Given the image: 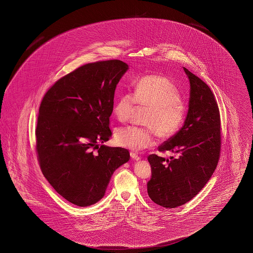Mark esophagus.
<instances>
[{
    "instance_id": "1",
    "label": "esophagus",
    "mask_w": 253,
    "mask_h": 253,
    "mask_svg": "<svg viewBox=\"0 0 253 253\" xmlns=\"http://www.w3.org/2000/svg\"><path fill=\"white\" fill-rule=\"evenodd\" d=\"M129 154H130V157H131L133 160L138 161L141 159V158H140V156H139L138 154H135V153H132V152H130Z\"/></svg>"
}]
</instances>
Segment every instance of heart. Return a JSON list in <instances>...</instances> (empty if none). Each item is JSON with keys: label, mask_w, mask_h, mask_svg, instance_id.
<instances>
[{"label": "heart", "mask_w": 253, "mask_h": 253, "mask_svg": "<svg viewBox=\"0 0 253 253\" xmlns=\"http://www.w3.org/2000/svg\"><path fill=\"white\" fill-rule=\"evenodd\" d=\"M136 104L148 107L144 124L126 126L115 132L119 145L133 151L148 148L154 142V130L160 138L174 135L185 122L187 107L175 84L162 75H147L136 81L133 94L124 92L114 103L113 111L120 122L129 120Z\"/></svg>", "instance_id": "b5f03b06"}]
</instances>
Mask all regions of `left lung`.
<instances>
[{
    "label": "left lung",
    "instance_id": "obj_1",
    "mask_svg": "<svg viewBox=\"0 0 253 253\" xmlns=\"http://www.w3.org/2000/svg\"><path fill=\"white\" fill-rule=\"evenodd\" d=\"M190 82L185 124L158 147L178 154L177 158L148 156L152 177L147 191L154 203L174 209L196 197L216 169L221 149L220 114L213 92L202 80L184 68Z\"/></svg>",
    "mask_w": 253,
    "mask_h": 253
}]
</instances>
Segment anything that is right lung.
I'll use <instances>...</instances> for the list:
<instances>
[{"label": "right lung", "mask_w": 253, "mask_h": 253, "mask_svg": "<svg viewBox=\"0 0 253 253\" xmlns=\"http://www.w3.org/2000/svg\"><path fill=\"white\" fill-rule=\"evenodd\" d=\"M117 59L88 63L56 81L44 94L37 118V158L43 176L79 207L97 203L128 150L100 145L110 140L116 86L128 70Z\"/></svg>", "instance_id": "obj_1"}]
</instances>
